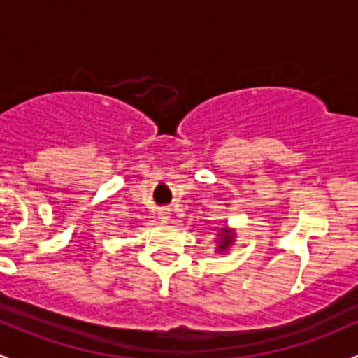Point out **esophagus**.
Wrapping results in <instances>:
<instances>
[{
	"label": "esophagus",
	"mask_w": 358,
	"mask_h": 358,
	"mask_svg": "<svg viewBox=\"0 0 358 358\" xmlns=\"http://www.w3.org/2000/svg\"><path fill=\"white\" fill-rule=\"evenodd\" d=\"M159 220H161V222H168L169 220L168 209H161V211H159Z\"/></svg>",
	"instance_id": "obj_1"
}]
</instances>
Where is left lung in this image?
<instances>
[{
  "label": "left lung",
  "instance_id": "left-lung-1",
  "mask_svg": "<svg viewBox=\"0 0 358 358\" xmlns=\"http://www.w3.org/2000/svg\"><path fill=\"white\" fill-rule=\"evenodd\" d=\"M236 230L234 229H229V227H222V229L216 232V252H222V255H225V252H229V249L234 246V243H236Z\"/></svg>",
  "mask_w": 358,
  "mask_h": 358
}]
</instances>
